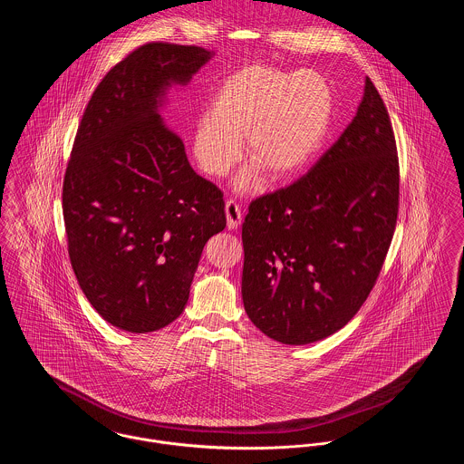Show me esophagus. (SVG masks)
Returning a JSON list of instances; mask_svg holds the SVG:
<instances>
[{"instance_id": "esophagus-1", "label": "esophagus", "mask_w": 464, "mask_h": 464, "mask_svg": "<svg viewBox=\"0 0 464 464\" xmlns=\"http://www.w3.org/2000/svg\"><path fill=\"white\" fill-rule=\"evenodd\" d=\"M224 212H226V220H227V229H237L242 224V210L233 199L226 201Z\"/></svg>"}]
</instances>
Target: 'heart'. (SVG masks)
<instances>
[{
    "label": "heart",
    "mask_w": 464,
    "mask_h": 464,
    "mask_svg": "<svg viewBox=\"0 0 464 464\" xmlns=\"http://www.w3.org/2000/svg\"><path fill=\"white\" fill-rule=\"evenodd\" d=\"M332 109L334 93L320 72L247 65L224 81L212 112L196 120L192 155L205 175L222 179L242 159L246 138L254 162L238 173L235 187L256 192L265 171L283 181L307 166L328 130Z\"/></svg>",
    "instance_id": "1"
}]
</instances>
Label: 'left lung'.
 <instances>
[{"mask_svg":"<svg viewBox=\"0 0 464 464\" xmlns=\"http://www.w3.org/2000/svg\"><path fill=\"white\" fill-rule=\"evenodd\" d=\"M397 212L392 123L365 77L355 118L311 171L250 203L242 226L250 321L295 346L341 330L376 285Z\"/></svg>","mask_w":464,"mask_h":464,"instance_id":"obj_1","label":"left lung"}]
</instances>
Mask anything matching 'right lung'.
I'll use <instances>...</instances> for the list:
<instances>
[{"mask_svg": "<svg viewBox=\"0 0 464 464\" xmlns=\"http://www.w3.org/2000/svg\"><path fill=\"white\" fill-rule=\"evenodd\" d=\"M212 56L144 44L107 72L79 123L62 196L69 256L88 302L120 330L177 320L205 244L226 227L222 192L159 112Z\"/></svg>", "mask_w": 464, "mask_h": 464, "instance_id": "obj_1", "label": "right lung"}]
</instances>
